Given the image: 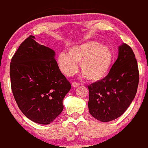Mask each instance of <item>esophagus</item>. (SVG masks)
Instances as JSON below:
<instances>
[{
	"label": "esophagus",
	"mask_w": 148,
	"mask_h": 148,
	"mask_svg": "<svg viewBox=\"0 0 148 148\" xmlns=\"http://www.w3.org/2000/svg\"><path fill=\"white\" fill-rule=\"evenodd\" d=\"M72 85H73V87H78L79 85H80V83H78V82H73L72 83Z\"/></svg>",
	"instance_id": "34e87169"
}]
</instances>
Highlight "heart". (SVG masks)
<instances>
[{"instance_id": "b5f03b06", "label": "heart", "mask_w": 148, "mask_h": 148, "mask_svg": "<svg viewBox=\"0 0 148 148\" xmlns=\"http://www.w3.org/2000/svg\"><path fill=\"white\" fill-rule=\"evenodd\" d=\"M112 58L109 47L95 41H87L70 47L68 53H60L58 64L63 73L72 76L78 71L77 62H80L81 72L88 80L96 82L107 75Z\"/></svg>"}]
</instances>
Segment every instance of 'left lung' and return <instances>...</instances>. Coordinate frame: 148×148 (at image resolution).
Returning <instances> with one entry per match:
<instances>
[{"mask_svg": "<svg viewBox=\"0 0 148 148\" xmlns=\"http://www.w3.org/2000/svg\"><path fill=\"white\" fill-rule=\"evenodd\" d=\"M139 82L138 63L128 44L119 47L118 58L104 78L88 86L90 114L101 122L119 118L137 92Z\"/></svg>", "mask_w": 148, "mask_h": 148, "instance_id": "obj_1", "label": "left lung"}]
</instances>
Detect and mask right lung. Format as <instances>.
<instances>
[{"label":"right lung","instance_id":"add662e5","mask_svg":"<svg viewBox=\"0 0 148 148\" xmlns=\"http://www.w3.org/2000/svg\"><path fill=\"white\" fill-rule=\"evenodd\" d=\"M11 89L24 115L39 124H50L63 109L71 85L62 74L53 49L30 35L11 59Z\"/></svg>","mask_w":148,"mask_h":148}]
</instances>
